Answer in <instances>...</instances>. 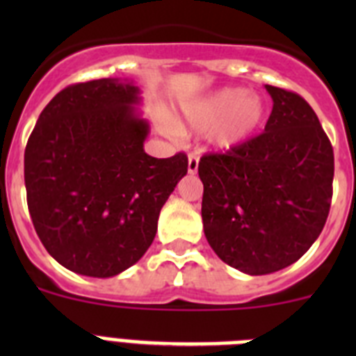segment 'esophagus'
<instances>
[{
	"mask_svg": "<svg viewBox=\"0 0 356 356\" xmlns=\"http://www.w3.org/2000/svg\"><path fill=\"white\" fill-rule=\"evenodd\" d=\"M197 165H200V160H197V156L196 155H188L187 169H188V172H191V175H196Z\"/></svg>",
	"mask_w": 356,
	"mask_h": 356,
	"instance_id": "obj_1",
	"label": "esophagus"
}]
</instances>
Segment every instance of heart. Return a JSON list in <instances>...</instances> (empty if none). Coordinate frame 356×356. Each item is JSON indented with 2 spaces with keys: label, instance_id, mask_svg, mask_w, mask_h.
Here are the masks:
<instances>
[{
  "label": "heart",
  "instance_id": "heart-1",
  "mask_svg": "<svg viewBox=\"0 0 356 356\" xmlns=\"http://www.w3.org/2000/svg\"><path fill=\"white\" fill-rule=\"evenodd\" d=\"M266 118V105L257 94L242 89H219L180 103V119L171 130L203 131L212 128L209 143L217 149H232L251 139Z\"/></svg>",
  "mask_w": 356,
  "mask_h": 356
}]
</instances>
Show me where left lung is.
<instances>
[{
  "label": "left lung",
  "mask_w": 356,
  "mask_h": 356,
  "mask_svg": "<svg viewBox=\"0 0 356 356\" xmlns=\"http://www.w3.org/2000/svg\"><path fill=\"white\" fill-rule=\"evenodd\" d=\"M273 112L264 134L226 153L205 155L201 217L210 248L251 276L300 260L330 212L333 149L312 106L266 85Z\"/></svg>",
  "instance_id": "obj_1"
}]
</instances>
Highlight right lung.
<instances>
[{"mask_svg": "<svg viewBox=\"0 0 356 356\" xmlns=\"http://www.w3.org/2000/svg\"><path fill=\"white\" fill-rule=\"evenodd\" d=\"M131 80L69 85L46 105L24 149L28 210L40 242L76 275L110 278L139 262L187 156L144 151L149 122Z\"/></svg>", "mask_w": 356, "mask_h": 356, "instance_id": "add662e5", "label": "right lung"}]
</instances>
